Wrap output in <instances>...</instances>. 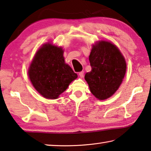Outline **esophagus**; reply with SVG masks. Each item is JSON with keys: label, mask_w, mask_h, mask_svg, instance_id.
<instances>
[{"label": "esophagus", "mask_w": 151, "mask_h": 151, "mask_svg": "<svg viewBox=\"0 0 151 151\" xmlns=\"http://www.w3.org/2000/svg\"><path fill=\"white\" fill-rule=\"evenodd\" d=\"M78 75L80 76V77L83 78V76H84V71H81V72L78 73Z\"/></svg>", "instance_id": "34e87169"}]
</instances>
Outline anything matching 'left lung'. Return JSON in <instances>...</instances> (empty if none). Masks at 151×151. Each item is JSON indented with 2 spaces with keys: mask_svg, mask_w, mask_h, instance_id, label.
<instances>
[{
  "mask_svg": "<svg viewBox=\"0 0 151 151\" xmlns=\"http://www.w3.org/2000/svg\"><path fill=\"white\" fill-rule=\"evenodd\" d=\"M92 70L84 78L90 92L99 100L111 96L122 84L126 72V63L116 45L105 41L93 46L89 56Z\"/></svg>",
  "mask_w": 151,
  "mask_h": 151,
  "instance_id": "left-lung-1",
  "label": "left lung"
}]
</instances>
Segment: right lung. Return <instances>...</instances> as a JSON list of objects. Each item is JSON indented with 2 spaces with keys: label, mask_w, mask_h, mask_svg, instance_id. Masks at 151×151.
Wrapping results in <instances>:
<instances>
[{
  "label": "right lung",
  "mask_w": 151,
  "mask_h": 151,
  "mask_svg": "<svg viewBox=\"0 0 151 151\" xmlns=\"http://www.w3.org/2000/svg\"><path fill=\"white\" fill-rule=\"evenodd\" d=\"M28 75L35 90L47 99H56L77 75L65 64L61 47L45 44L37 51Z\"/></svg>",
  "instance_id": "1"
}]
</instances>
